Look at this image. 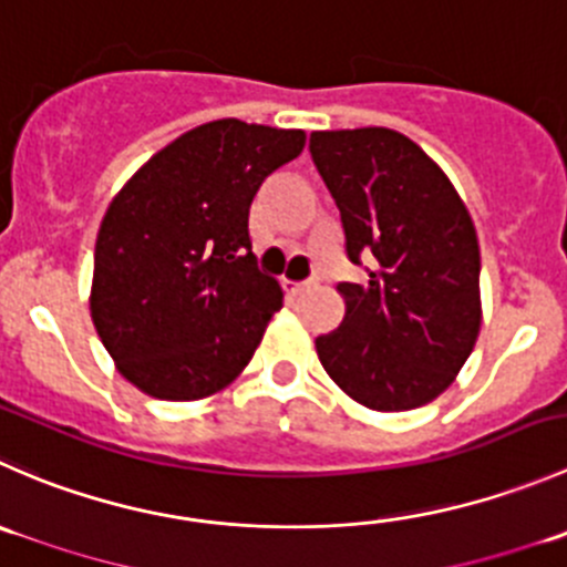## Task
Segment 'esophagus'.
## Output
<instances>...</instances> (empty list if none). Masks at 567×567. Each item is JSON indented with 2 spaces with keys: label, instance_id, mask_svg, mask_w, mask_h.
I'll return each instance as SVG.
<instances>
[{
  "label": "esophagus",
  "instance_id": "esophagus-1",
  "mask_svg": "<svg viewBox=\"0 0 567 567\" xmlns=\"http://www.w3.org/2000/svg\"><path fill=\"white\" fill-rule=\"evenodd\" d=\"M307 285H310V282H290V279H285V282H282V288H285V293H290V296H299L301 290L307 288Z\"/></svg>",
  "mask_w": 567,
  "mask_h": 567
}]
</instances>
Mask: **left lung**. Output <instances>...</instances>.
Here are the masks:
<instances>
[{"instance_id":"obj_1","label":"left lung","mask_w":567,"mask_h":567,"mask_svg":"<svg viewBox=\"0 0 567 567\" xmlns=\"http://www.w3.org/2000/svg\"><path fill=\"white\" fill-rule=\"evenodd\" d=\"M310 155L340 210L346 257L365 268L360 282L338 285L346 316L316 338L321 365L371 410H415L454 382L480 334L474 221L446 174L399 132H312Z\"/></svg>"}]
</instances>
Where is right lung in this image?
I'll return each mask as SVG.
<instances>
[{"label":"right lung","mask_w":567,"mask_h":567,"mask_svg":"<svg viewBox=\"0 0 567 567\" xmlns=\"http://www.w3.org/2000/svg\"><path fill=\"white\" fill-rule=\"evenodd\" d=\"M305 132L221 118L157 152L102 218L91 316L135 388L194 401L233 382L282 307L257 268L249 207Z\"/></svg>","instance_id":"right-lung-1"}]
</instances>
